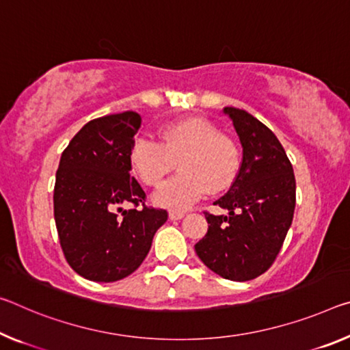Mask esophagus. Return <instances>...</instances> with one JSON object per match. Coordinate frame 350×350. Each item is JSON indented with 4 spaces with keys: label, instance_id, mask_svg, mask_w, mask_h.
I'll list each match as a JSON object with an SVG mask.
<instances>
[{
    "label": "esophagus",
    "instance_id": "obj_1",
    "mask_svg": "<svg viewBox=\"0 0 350 350\" xmlns=\"http://www.w3.org/2000/svg\"><path fill=\"white\" fill-rule=\"evenodd\" d=\"M185 216L184 212H180V210H170V219L171 221H177V219H182Z\"/></svg>",
    "mask_w": 350,
    "mask_h": 350
}]
</instances>
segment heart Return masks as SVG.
I'll return each mask as SVG.
<instances>
[{"instance_id": "obj_1", "label": "heart", "mask_w": 350, "mask_h": 350, "mask_svg": "<svg viewBox=\"0 0 350 350\" xmlns=\"http://www.w3.org/2000/svg\"><path fill=\"white\" fill-rule=\"evenodd\" d=\"M179 158L180 173L154 193V202L160 207L185 210L208 191H226L240 171V152L235 143L202 118L166 124L160 131V142L138 137L129 154L132 168L146 185H159Z\"/></svg>"}]
</instances>
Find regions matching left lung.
<instances>
[{
    "instance_id": "1",
    "label": "left lung",
    "mask_w": 350,
    "mask_h": 350,
    "mask_svg": "<svg viewBox=\"0 0 350 350\" xmlns=\"http://www.w3.org/2000/svg\"><path fill=\"white\" fill-rule=\"evenodd\" d=\"M243 148L240 171L215 205L227 215L205 213L208 230L195 245L202 263L224 279L252 280L279 254L296 205V179L274 132L243 109L224 107Z\"/></svg>"
}]
</instances>
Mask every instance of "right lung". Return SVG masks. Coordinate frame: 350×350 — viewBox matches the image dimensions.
Segmentation results:
<instances>
[{
  "mask_svg": "<svg viewBox=\"0 0 350 350\" xmlns=\"http://www.w3.org/2000/svg\"><path fill=\"white\" fill-rule=\"evenodd\" d=\"M140 126L142 116L131 110L92 120L60 157L55 227L66 262L84 279L115 282L134 273L168 219L165 210L146 207L145 191L131 174L129 154ZM127 202L144 208L124 211Z\"/></svg>",
  "mask_w": 350,
  "mask_h": 350,
  "instance_id": "1",
  "label": "right lung"
}]
</instances>
